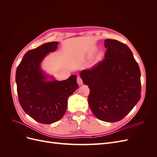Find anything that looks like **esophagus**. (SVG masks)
Returning a JSON list of instances; mask_svg holds the SVG:
<instances>
[{"instance_id": "esophagus-1", "label": "esophagus", "mask_w": 157, "mask_h": 157, "mask_svg": "<svg viewBox=\"0 0 157 157\" xmlns=\"http://www.w3.org/2000/svg\"><path fill=\"white\" fill-rule=\"evenodd\" d=\"M77 83H78V85H81V84H82V83H83L82 79L81 78V77H80V76H78V77H77Z\"/></svg>"}]
</instances>
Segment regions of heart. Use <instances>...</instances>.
Segmentation results:
<instances>
[{
  "instance_id": "b5f03b06",
  "label": "heart",
  "mask_w": 157,
  "mask_h": 157,
  "mask_svg": "<svg viewBox=\"0 0 157 157\" xmlns=\"http://www.w3.org/2000/svg\"><path fill=\"white\" fill-rule=\"evenodd\" d=\"M99 56H101V55H99Z\"/></svg>"
}]
</instances>
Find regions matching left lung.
<instances>
[{"mask_svg":"<svg viewBox=\"0 0 157 157\" xmlns=\"http://www.w3.org/2000/svg\"><path fill=\"white\" fill-rule=\"evenodd\" d=\"M105 58L81 71L88 86V104L98 119L115 122L124 118L141 97V73L128 46L117 40L106 39Z\"/></svg>","mask_w":157,"mask_h":157,"instance_id":"obj_1","label":"left lung"}]
</instances>
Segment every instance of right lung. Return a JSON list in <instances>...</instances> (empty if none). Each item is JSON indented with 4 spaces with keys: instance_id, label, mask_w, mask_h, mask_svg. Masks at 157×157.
<instances>
[{
    "instance_id": "right-lung-1",
    "label": "right lung",
    "mask_w": 157,
    "mask_h": 157,
    "mask_svg": "<svg viewBox=\"0 0 157 157\" xmlns=\"http://www.w3.org/2000/svg\"><path fill=\"white\" fill-rule=\"evenodd\" d=\"M59 42H50L30 50L17 67L16 82L19 102L28 115L42 124H52L65 115L68 98L78 87L77 76L63 81H46L40 63Z\"/></svg>"
}]
</instances>
